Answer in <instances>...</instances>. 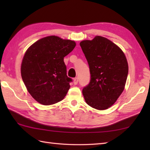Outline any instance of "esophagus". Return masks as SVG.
<instances>
[{
    "instance_id": "esophagus-1",
    "label": "esophagus",
    "mask_w": 150,
    "mask_h": 150,
    "mask_svg": "<svg viewBox=\"0 0 150 150\" xmlns=\"http://www.w3.org/2000/svg\"><path fill=\"white\" fill-rule=\"evenodd\" d=\"M79 82V80H78V78H75L74 79H73V83H74L75 85H77L78 84Z\"/></svg>"
}]
</instances>
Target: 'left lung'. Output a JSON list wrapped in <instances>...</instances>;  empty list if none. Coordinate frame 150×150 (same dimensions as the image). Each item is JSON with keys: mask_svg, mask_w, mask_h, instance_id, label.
<instances>
[{"mask_svg": "<svg viewBox=\"0 0 150 150\" xmlns=\"http://www.w3.org/2000/svg\"><path fill=\"white\" fill-rule=\"evenodd\" d=\"M80 46L91 74L90 83L82 90L86 103L95 109L106 110L124 90L128 73L126 56L115 44L101 36L82 40Z\"/></svg>", "mask_w": 150, "mask_h": 150, "instance_id": "8db88e82", "label": "left lung"}]
</instances>
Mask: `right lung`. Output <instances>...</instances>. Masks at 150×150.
I'll return each mask as SVG.
<instances>
[{"instance_id": "add662e5", "label": "right lung", "mask_w": 150, "mask_h": 150, "mask_svg": "<svg viewBox=\"0 0 150 150\" xmlns=\"http://www.w3.org/2000/svg\"><path fill=\"white\" fill-rule=\"evenodd\" d=\"M75 41L57 36L44 37L24 54L21 76L30 94L38 103L52 105L61 101L70 88L64 57L71 52Z\"/></svg>"}]
</instances>
